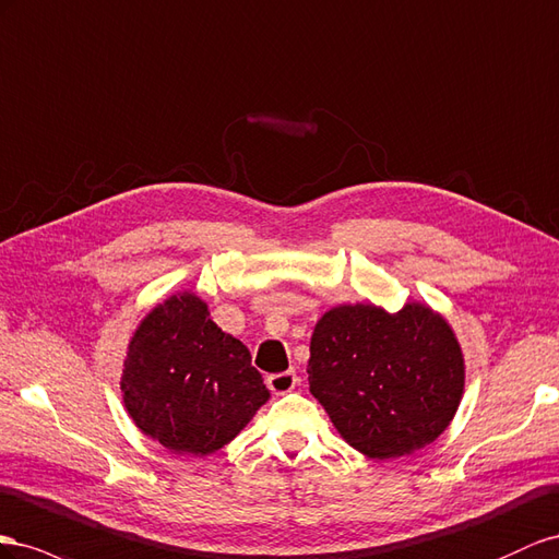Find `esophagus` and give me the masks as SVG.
<instances>
[{
    "instance_id": "34e87169",
    "label": "esophagus",
    "mask_w": 559,
    "mask_h": 559,
    "mask_svg": "<svg viewBox=\"0 0 559 559\" xmlns=\"http://www.w3.org/2000/svg\"><path fill=\"white\" fill-rule=\"evenodd\" d=\"M297 374H295V370H285V372H278V374H269L266 377V386L274 391L276 395H283V393H288V391H293L295 386H297Z\"/></svg>"
}]
</instances>
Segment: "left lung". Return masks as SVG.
I'll return each instance as SVG.
<instances>
[{
  "label": "left lung",
  "instance_id": "1",
  "mask_svg": "<svg viewBox=\"0 0 559 559\" xmlns=\"http://www.w3.org/2000/svg\"><path fill=\"white\" fill-rule=\"evenodd\" d=\"M309 391L340 436L370 459L433 442L464 395V354L444 318L419 301L325 311L311 334Z\"/></svg>",
  "mask_w": 559,
  "mask_h": 559
}]
</instances>
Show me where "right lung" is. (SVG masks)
I'll return each mask as SVG.
<instances>
[{
	"label": "right lung",
	"mask_w": 559,
	"mask_h": 559,
	"mask_svg": "<svg viewBox=\"0 0 559 559\" xmlns=\"http://www.w3.org/2000/svg\"><path fill=\"white\" fill-rule=\"evenodd\" d=\"M121 393L142 433L194 456L225 448L269 401L246 344L222 332L209 305L189 290L140 321L126 350Z\"/></svg>",
	"instance_id": "add662e5"
}]
</instances>
